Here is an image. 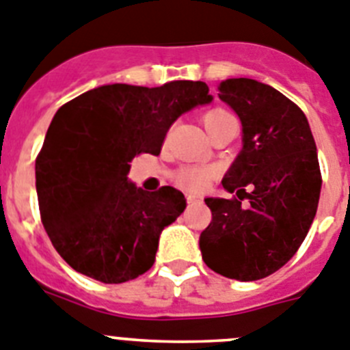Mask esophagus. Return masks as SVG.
I'll return each mask as SVG.
<instances>
[{"label": "esophagus", "mask_w": 350, "mask_h": 350, "mask_svg": "<svg viewBox=\"0 0 350 350\" xmlns=\"http://www.w3.org/2000/svg\"><path fill=\"white\" fill-rule=\"evenodd\" d=\"M187 202L188 204H200L202 202V197L195 193H187Z\"/></svg>", "instance_id": "esophagus-1"}]
</instances>
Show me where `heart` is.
<instances>
[{
  "label": "heart",
  "instance_id": "heart-1",
  "mask_svg": "<svg viewBox=\"0 0 350 350\" xmlns=\"http://www.w3.org/2000/svg\"><path fill=\"white\" fill-rule=\"evenodd\" d=\"M226 116H232L230 113H226L221 108H213L207 109L202 115V124L206 127V131H211L214 125L221 122ZM211 178H213V169L204 167V165H183L178 171L172 174V179L178 187L185 188V190L190 191H198L204 190V188L209 185Z\"/></svg>",
  "mask_w": 350,
  "mask_h": 350
}]
</instances>
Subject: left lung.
Here are the masks:
<instances>
[{
  "instance_id": "left-lung-1",
  "label": "left lung",
  "mask_w": 350,
  "mask_h": 350,
  "mask_svg": "<svg viewBox=\"0 0 350 350\" xmlns=\"http://www.w3.org/2000/svg\"><path fill=\"white\" fill-rule=\"evenodd\" d=\"M218 96L241 118L244 146L221 181L237 197L206 198L213 219L198 244L211 270L258 281L295 256L312 225L323 183L316 141L305 113L270 85L230 78Z\"/></svg>"
}]
</instances>
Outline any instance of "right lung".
<instances>
[{
    "instance_id": "obj_1",
    "label": "right lung",
    "mask_w": 350,
    "mask_h": 350,
    "mask_svg": "<svg viewBox=\"0 0 350 350\" xmlns=\"http://www.w3.org/2000/svg\"><path fill=\"white\" fill-rule=\"evenodd\" d=\"M204 81L103 85L62 105L36 157L42 223L71 269L106 284L152 269L162 230L187 207L172 187L144 191L129 162L159 155L183 113L211 103Z\"/></svg>"
}]
</instances>
